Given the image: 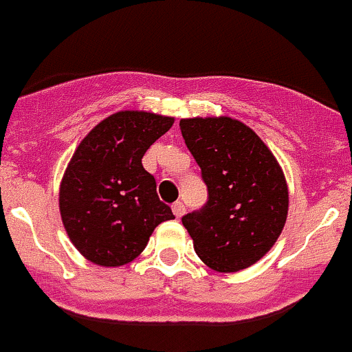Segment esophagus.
I'll list each match as a JSON object with an SVG mask.
<instances>
[{
  "label": "esophagus",
  "instance_id": "esophagus-1",
  "mask_svg": "<svg viewBox=\"0 0 352 352\" xmlns=\"http://www.w3.org/2000/svg\"><path fill=\"white\" fill-rule=\"evenodd\" d=\"M173 212L176 218H182L185 212V205L182 204V201H176V204H173Z\"/></svg>",
  "mask_w": 352,
  "mask_h": 352
}]
</instances>
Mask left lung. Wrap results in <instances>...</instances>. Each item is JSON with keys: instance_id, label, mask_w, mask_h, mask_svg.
<instances>
[{"instance_id": "left-lung-1", "label": "left lung", "mask_w": 352, "mask_h": 352, "mask_svg": "<svg viewBox=\"0 0 352 352\" xmlns=\"http://www.w3.org/2000/svg\"><path fill=\"white\" fill-rule=\"evenodd\" d=\"M185 145L201 168L207 204L182 218L205 265L236 272L263 258L282 234L289 192L276 158L238 120L179 122Z\"/></svg>"}]
</instances>
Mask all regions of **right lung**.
<instances>
[{"label": "right lung", "mask_w": 352, "mask_h": 352, "mask_svg": "<svg viewBox=\"0 0 352 352\" xmlns=\"http://www.w3.org/2000/svg\"><path fill=\"white\" fill-rule=\"evenodd\" d=\"M173 123L153 112H116L76 148L60 185V212L70 241L92 263L125 265L142 254L162 221L174 218L142 165Z\"/></svg>", "instance_id": "right-lung-1"}]
</instances>
